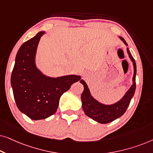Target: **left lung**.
<instances>
[{"label":"left lung","mask_w":153,"mask_h":153,"mask_svg":"<svg viewBox=\"0 0 153 153\" xmlns=\"http://www.w3.org/2000/svg\"><path fill=\"white\" fill-rule=\"evenodd\" d=\"M119 38L125 45L127 46L126 41L122 37L119 36ZM127 52L131 61L132 62L134 68V74L132 77V85L129 88L123 97L116 103L112 104H105L102 103L92 96L88 86L84 81H80V83L83 85V91L81 95L82 102V108L85 114L93 120L97 121L101 124H106L111 123L116 119L122 116L126 111L131 98L134 95L136 90V74H137V65L135 60L131 56L128 48H127Z\"/></svg>","instance_id":"1"}]
</instances>
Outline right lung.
I'll list each match as a JSON object with an SVG mask.
<instances>
[{"label": "right lung", "instance_id": "obj_1", "mask_svg": "<svg viewBox=\"0 0 153 153\" xmlns=\"http://www.w3.org/2000/svg\"><path fill=\"white\" fill-rule=\"evenodd\" d=\"M40 31L19 49L11 76V85L16 106L33 120H42L54 114L59 100L72 83L81 81L75 74L51 77L44 74L36 65V53Z\"/></svg>", "mask_w": 153, "mask_h": 153}]
</instances>
